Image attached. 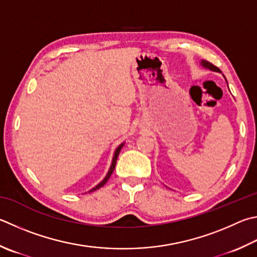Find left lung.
Segmentation results:
<instances>
[{
    "label": "left lung",
    "mask_w": 257,
    "mask_h": 257,
    "mask_svg": "<svg viewBox=\"0 0 257 257\" xmlns=\"http://www.w3.org/2000/svg\"><path fill=\"white\" fill-rule=\"evenodd\" d=\"M200 64H201V66H202V67L207 68V69H210V71H212V72H218V73H221V72H220V69H219L218 67L214 66V65H212L211 63L207 62V60H201V62H200ZM223 77H225V76H223ZM226 82H227V81H226Z\"/></svg>",
    "instance_id": "8db88e82"
}]
</instances>
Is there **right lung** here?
I'll list each match as a JSON object with an SVG mask.
<instances>
[{"label": "right lung", "mask_w": 257, "mask_h": 257, "mask_svg": "<svg viewBox=\"0 0 257 257\" xmlns=\"http://www.w3.org/2000/svg\"><path fill=\"white\" fill-rule=\"evenodd\" d=\"M123 145H124V143L120 144L119 146L115 148L114 154H113V158H112V163H111V166H110V169H109V171H108V173H106V175H105L104 179L102 180L99 184L95 185L94 188H93V189H91L90 191H88V192H93V191H96V190H99L100 188H102V186H103V185L106 183V182H108V180L110 179L111 174L113 173V171H114V167H115V163H116V158H118V156H119V153H120V151H121V148L123 147Z\"/></svg>", "instance_id": "right-lung-1"}]
</instances>
